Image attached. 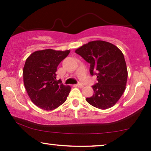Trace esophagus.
<instances>
[{"label":"esophagus","instance_id":"1","mask_svg":"<svg viewBox=\"0 0 151 151\" xmlns=\"http://www.w3.org/2000/svg\"><path fill=\"white\" fill-rule=\"evenodd\" d=\"M76 86H77L78 87H79V88H83V87H84L83 84H80V83L77 84V85H76Z\"/></svg>","mask_w":151,"mask_h":151}]
</instances>
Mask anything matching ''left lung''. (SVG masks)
Returning a JSON list of instances; mask_svg holds the SVG:
<instances>
[{"label": "left lung", "instance_id": "left-lung-1", "mask_svg": "<svg viewBox=\"0 0 151 151\" xmlns=\"http://www.w3.org/2000/svg\"><path fill=\"white\" fill-rule=\"evenodd\" d=\"M90 63V73L97 75L94 93L86 99L93 106L107 109L114 106L126 89L128 71L122 52L112 43L94 40L75 51Z\"/></svg>", "mask_w": 151, "mask_h": 151}]
</instances>
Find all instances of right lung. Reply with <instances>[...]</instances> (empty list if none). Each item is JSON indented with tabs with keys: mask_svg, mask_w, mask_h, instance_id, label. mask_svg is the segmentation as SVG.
I'll return each instance as SVG.
<instances>
[{
	"mask_svg": "<svg viewBox=\"0 0 151 151\" xmlns=\"http://www.w3.org/2000/svg\"><path fill=\"white\" fill-rule=\"evenodd\" d=\"M70 50L44 49L34 51L23 67V82L29 97L35 105L45 111H52L67 100L71 87L56 80L57 67Z\"/></svg>",
	"mask_w": 151,
	"mask_h": 151,
	"instance_id": "add662e5",
	"label": "right lung"
}]
</instances>
